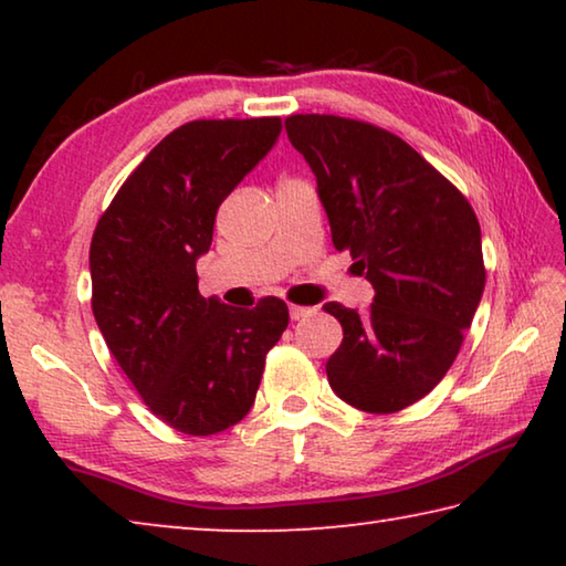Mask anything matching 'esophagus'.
I'll list each match as a JSON object with an SVG mask.
<instances>
[{
    "instance_id": "1",
    "label": "esophagus",
    "mask_w": 566,
    "mask_h": 566,
    "mask_svg": "<svg viewBox=\"0 0 566 566\" xmlns=\"http://www.w3.org/2000/svg\"><path fill=\"white\" fill-rule=\"evenodd\" d=\"M314 310L312 306H300V304H290V317H292V322H300V319H304V317H310Z\"/></svg>"
}]
</instances>
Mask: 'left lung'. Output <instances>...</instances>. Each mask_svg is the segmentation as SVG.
<instances>
[{
	"label": "left lung",
	"mask_w": 566,
	"mask_h": 566,
	"mask_svg": "<svg viewBox=\"0 0 566 566\" xmlns=\"http://www.w3.org/2000/svg\"><path fill=\"white\" fill-rule=\"evenodd\" d=\"M284 127L317 177L334 247L375 286L367 312L324 304L344 329L329 387L391 415L457 359L484 292L482 229L462 191L391 132L334 114H292Z\"/></svg>",
	"instance_id": "obj_1"
}]
</instances>
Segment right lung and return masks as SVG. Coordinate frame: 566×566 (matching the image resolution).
Wrapping results in <instances>:
<instances>
[{"label":"right lung","mask_w":566,"mask_h":566,"mask_svg":"<svg viewBox=\"0 0 566 566\" xmlns=\"http://www.w3.org/2000/svg\"><path fill=\"white\" fill-rule=\"evenodd\" d=\"M280 117L181 124L132 171L94 229L92 312L124 375L177 432H224L252 409L286 304L199 294L197 260L239 181L270 155Z\"/></svg>","instance_id":"1"}]
</instances>
